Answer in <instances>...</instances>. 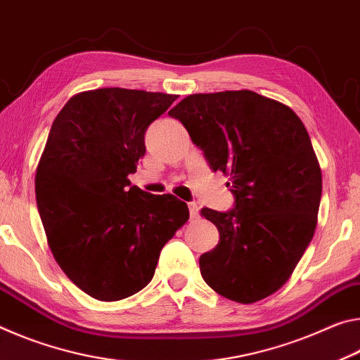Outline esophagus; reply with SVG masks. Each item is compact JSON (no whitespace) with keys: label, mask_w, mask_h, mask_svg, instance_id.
I'll return each mask as SVG.
<instances>
[{"label":"esophagus","mask_w":360,"mask_h":360,"mask_svg":"<svg viewBox=\"0 0 360 360\" xmlns=\"http://www.w3.org/2000/svg\"><path fill=\"white\" fill-rule=\"evenodd\" d=\"M188 209H190V217L191 219H196L199 215V205L196 202H188Z\"/></svg>","instance_id":"34e87169"}]
</instances>
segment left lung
Segmentation results:
<instances>
[{
	"mask_svg": "<svg viewBox=\"0 0 360 360\" xmlns=\"http://www.w3.org/2000/svg\"><path fill=\"white\" fill-rule=\"evenodd\" d=\"M169 115L210 169L229 175L236 199L231 210H201L220 233L199 258L202 279L238 303L269 297L290 278L317 225L322 174L308 131L287 105L252 91L193 94Z\"/></svg>",
	"mask_w": 360,
	"mask_h": 360,
	"instance_id": "left-lung-1",
	"label": "left lung"
}]
</instances>
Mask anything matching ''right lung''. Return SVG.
Returning <instances> with one entry per match:
<instances>
[{
	"mask_svg": "<svg viewBox=\"0 0 360 360\" xmlns=\"http://www.w3.org/2000/svg\"><path fill=\"white\" fill-rule=\"evenodd\" d=\"M176 96L121 87L76 94L57 115L34 191L58 266L82 292L117 302L148 285L159 253L190 219L172 194L131 186L145 132Z\"/></svg>",
	"mask_w": 360,
	"mask_h": 360,
	"instance_id": "add662e5",
	"label": "right lung"
}]
</instances>
